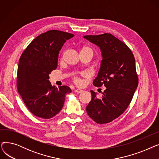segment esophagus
I'll return each instance as SVG.
<instances>
[{"instance_id": "1", "label": "esophagus", "mask_w": 159, "mask_h": 159, "mask_svg": "<svg viewBox=\"0 0 159 159\" xmlns=\"http://www.w3.org/2000/svg\"><path fill=\"white\" fill-rule=\"evenodd\" d=\"M83 91H83L82 89H75V92H76V93H82Z\"/></svg>"}]
</instances>
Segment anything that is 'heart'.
Wrapping results in <instances>:
<instances>
[{"label":"heart","instance_id":"heart-1","mask_svg":"<svg viewBox=\"0 0 159 159\" xmlns=\"http://www.w3.org/2000/svg\"><path fill=\"white\" fill-rule=\"evenodd\" d=\"M81 51H88L91 53H92V55H93V50H92V49L89 48V47H84V48L82 49ZM82 75H84V76H86V75H87V73L84 72V73H82ZM75 82H76V84H82V80L79 78H78V77H76V78L75 79Z\"/></svg>","mask_w":159,"mask_h":159}]
</instances>
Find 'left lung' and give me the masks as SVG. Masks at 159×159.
I'll use <instances>...</instances> for the list:
<instances>
[{
	"mask_svg": "<svg viewBox=\"0 0 159 159\" xmlns=\"http://www.w3.org/2000/svg\"><path fill=\"white\" fill-rule=\"evenodd\" d=\"M84 38L100 48L102 57L93 84L106 88L101 98H97V93L91 90V100L86 111L95 122L109 123L127 109L138 86L135 57L126 44L110 33Z\"/></svg>",
	"mask_w": 159,
	"mask_h": 159,
	"instance_id": "left-lung-1",
	"label": "left lung"
}]
</instances>
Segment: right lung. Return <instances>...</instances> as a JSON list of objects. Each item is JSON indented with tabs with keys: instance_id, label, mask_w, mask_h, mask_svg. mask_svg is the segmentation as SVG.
Here are the masks:
<instances>
[{
	"instance_id": "add662e5",
	"label": "right lung",
	"mask_w": 159,
	"mask_h": 159,
	"mask_svg": "<svg viewBox=\"0 0 159 159\" xmlns=\"http://www.w3.org/2000/svg\"><path fill=\"white\" fill-rule=\"evenodd\" d=\"M73 34L49 30L32 40L19 62L16 86L28 110L38 117L48 119L60 112L65 97L71 92L67 86H52L49 75L57 68L59 52Z\"/></svg>"
}]
</instances>
